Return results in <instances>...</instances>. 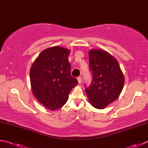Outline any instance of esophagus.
I'll return each mask as SVG.
<instances>
[{
  "mask_svg": "<svg viewBox=\"0 0 148 148\" xmlns=\"http://www.w3.org/2000/svg\"><path fill=\"white\" fill-rule=\"evenodd\" d=\"M77 81H78L79 83H81V82H82V77L81 76L77 77Z\"/></svg>",
  "mask_w": 148,
  "mask_h": 148,
  "instance_id": "34e87169",
  "label": "esophagus"
}]
</instances>
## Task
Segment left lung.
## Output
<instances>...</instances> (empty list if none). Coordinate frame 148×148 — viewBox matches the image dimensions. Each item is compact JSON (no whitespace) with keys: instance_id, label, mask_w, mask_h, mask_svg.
I'll return each instance as SVG.
<instances>
[{"instance_id":"1","label":"left lung","mask_w":148,"mask_h":148,"mask_svg":"<svg viewBox=\"0 0 148 148\" xmlns=\"http://www.w3.org/2000/svg\"><path fill=\"white\" fill-rule=\"evenodd\" d=\"M88 53L92 76L85 91L94 107L104 109L119 98L124 84V77L118 61L109 53L91 50Z\"/></svg>"}]
</instances>
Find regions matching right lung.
Masks as SVG:
<instances>
[{
  "instance_id": "1",
  "label": "right lung",
  "mask_w": 148,
  "mask_h": 148,
  "mask_svg": "<svg viewBox=\"0 0 148 148\" xmlns=\"http://www.w3.org/2000/svg\"><path fill=\"white\" fill-rule=\"evenodd\" d=\"M70 50L53 47L41 52L32 64L29 76L33 93L48 109L61 108L78 82L71 74Z\"/></svg>"
}]
</instances>
